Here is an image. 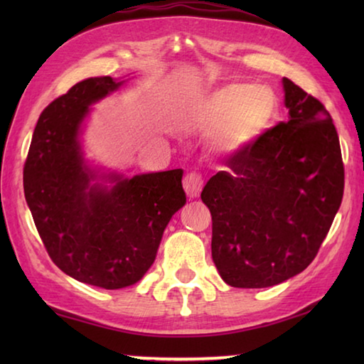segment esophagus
Here are the masks:
<instances>
[{"mask_svg": "<svg viewBox=\"0 0 364 364\" xmlns=\"http://www.w3.org/2000/svg\"><path fill=\"white\" fill-rule=\"evenodd\" d=\"M183 188L189 197H197L200 194L202 188H204V178L197 171H191L183 178Z\"/></svg>", "mask_w": 364, "mask_h": 364, "instance_id": "34e87169", "label": "esophagus"}]
</instances>
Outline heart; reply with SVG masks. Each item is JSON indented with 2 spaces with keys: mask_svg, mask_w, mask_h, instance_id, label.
Masks as SVG:
<instances>
[{
  "mask_svg": "<svg viewBox=\"0 0 364 364\" xmlns=\"http://www.w3.org/2000/svg\"><path fill=\"white\" fill-rule=\"evenodd\" d=\"M274 110V96L268 88L249 83H228L210 96L204 109L208 130H218L213 144L232 152L254 141Z\"/></svg>",
  "mask_w": 364,
  "mask_h": 364,
  "instance_id": "heart-1",
  "label": "heart"
}]
</instances>
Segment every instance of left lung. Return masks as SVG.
<instances>
[{
    "label": "left lung",
    "instance_id": "8db88e82",
    "mask_svg": "<svg viewBox=\"0 0 364 364\" xmlns=\"http://www.w3.org/2000/svg\"><path fill=\"white\" fill-rule=\"evenodd\" d=\"M287 122L234 151L202 191L226 284L269 287L316 257L343 196L337 130L323 102L282 78Z\"/></svg>",
    "mask_w": 364,
    "mask_h": 364
}]
</instances>
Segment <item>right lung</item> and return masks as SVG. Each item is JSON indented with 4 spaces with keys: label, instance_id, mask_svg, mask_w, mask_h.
<instances>
[{
    "label": "right lung",
    "instance_id": "1",
    "mask_svg": "<svg viewBox=\"0 0 364 364\" xmlns=\"http://www.w3.org/2000/svg\"><path fill=\"white\" fill-rule=\"evenodd\" d=\"M123 82H78L43 110L23 165V193L48 255L85 284L122 289L143 278L156 260L173 213L186 204L183 170L123 178L86 165L78 134L90 106Z\"/></svg>",
    "mask_w": 364,
    "mask_h": 364
}]
</instances>
